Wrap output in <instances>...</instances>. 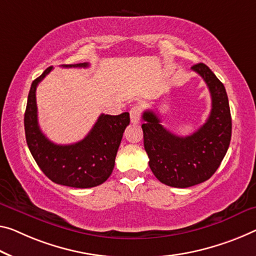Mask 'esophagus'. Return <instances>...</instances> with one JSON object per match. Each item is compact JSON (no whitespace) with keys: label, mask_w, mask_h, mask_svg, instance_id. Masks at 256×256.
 <instances>
[{"label":"esophagus","mask_w":256,"mask_h":256,"mask_svg":"<svg viewBox=\"0 0 256 256\" xmlns=\"http://www.w3.org/2000/svg\"><path fill=\"white\" fill-rule=\"evenodd\" d=\"M130 121L132 124H138L140 122V113H142V108L140 105H134L130 108Z\"/></svg>","instance_id":"1"}]
</instances>
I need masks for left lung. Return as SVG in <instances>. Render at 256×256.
<instances>
[{"instance_id": "1", "label": "left lung", "mask_w": 256, "mask_h": 256, "mask_svg": "<svg viewBox=\"0 0 256 256\" xmlns=\"http://www.w3.org/2000/svg\"><path fill=\"white\" fill-rule=\"evenodd\" d=\"M206 82L212 96L208 119L190 136L172 134L153 111L143 113L142 124L144 148L148 164L161 183L174 188H188L213 176L229 148L231 140V113L226 88L204 62L192 66Z\"/></svg>"}]
</instances>
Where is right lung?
I'll return each instance as SVG.
<instances>
[{"label":"right lung","instance_id":"add662e5","mask_svg":"<svg viewBox=\"0 0 256 256\" xmlns=\"http://www.w3.org/2000/svg\"><path fill=\"white\" fill-rule=\"evenodd\" d=\"M64 68H88V62L62 65ZM52 66L35 78L27 98L24 124L28 148L38 166L52 182L78 188H94L104 183L114 168L118 148L124 132L130 122L129 113L119 116L100 114L84 140L74 144L60 145L49 140L38 122L36 87Z\"/></svg>","mask_w":256,"mask_h":256}]
</instances>
